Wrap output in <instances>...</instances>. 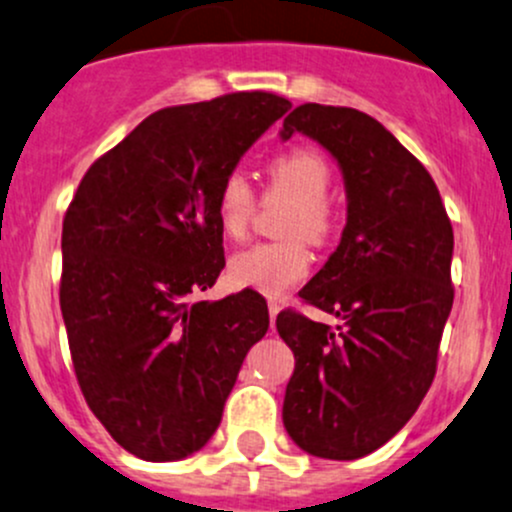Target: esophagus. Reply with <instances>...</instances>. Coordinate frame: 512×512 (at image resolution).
Wrapping results in <instances>:
<instances>
[{
  "instance_id": "obj_1",
  "label": "esophagus",
  "mask_w": 512,
  "mask_h": 512,
  "mask_svg": "<svg viewBox=\"0 0 512 512\" xmlns=\"http://www.w3.org/2000/svg\"><path fill=\"white\" fill-rule=\"evenodd\" d=\"M278 310H281V305H278L276 300H268V315H271V328H273V325H276Z\"/></svg>"
}]
</instances>
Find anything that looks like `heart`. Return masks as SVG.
I'll return each mask as SVG.
<instances>
[{"instance_id":"1","label":"heart","mask_w":512,"mask_h":512,"mask_svg":"<svg viewBox=\"0 0 512 512\" xmlns=\"http://www.w3.org/2000/svg\"><path fill=\"white\" fill-rule=\"evenodd\" d=\"M330 182V162L315 147H291L268 162L263 199L288 204L278 224V234L286 239L236 251L229 258V278L234 286L263 295H283L308 276L310 256L300 239L320 246L333 236ZM214 212L226 239H241L249 231L256 214V194L241 172L234 170L221 179Z\"/></svg>"}]
</instances>
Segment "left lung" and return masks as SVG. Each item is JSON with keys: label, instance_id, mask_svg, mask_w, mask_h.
I'll return each instance as SVG.
<instances>
[{"label": "left lung", "instance_id": "obj_1", "mask_svg": "<svg viewBox=\"0 0 512 512\" xmlns=\"http://www.w3.org/2000/svg\"><path fill=\"white\" fill-rule=\"evenodd\" d=\"M303 133L340 165L347 224L340 246L298 295L337 328L281 310L295 355L283 424L303 451L352 461L387 444L419 409L453 305V229L426 167L355 108L303 103L283 140Z\"/></svg>", "mask_w": 512, "mask_h": 512}]
</instances>
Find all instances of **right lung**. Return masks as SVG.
I'll use <instances>...</instances> for the list:
<instances>
[{
	"label": "right lung",
	"mask_w": 512,
	"mask_h": 512,
	"mask_svg": "<svg viewBox=\"0 0 512 512\" xmlns=\"http://www.w3.org/2000/svg\"><path fill=\"white\" fill-rule=\"evenodd\" d=\"M276 93L172 105L100 155L63 217L61 313L78 387L108 434L145 461H179L217 431L268 305L244 288L194 295L224 261L217 189L288 113Z\"/></svg>",
	"instance_id": "right-lung-1"
}]
</instances>
